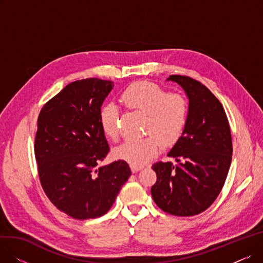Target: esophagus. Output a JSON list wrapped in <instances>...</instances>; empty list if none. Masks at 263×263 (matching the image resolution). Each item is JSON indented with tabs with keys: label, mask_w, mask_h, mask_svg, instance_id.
<instances>
[{
	"label": "esophagus",
	"mask_w": 263,
	"mask_h": 263,
	"mask_svg": "<svg viewBox=\"0 0 263 263\" xmlns=\"http://www.w3.org/2000/svg\"><path fill=\"white\" fill-rule=\"evenodd\" d=\"M143 167L142 166H131V171H132V173H136V172H139V171H141Z\"/></svg>",
	"instance_id": "34e87169"
}]
</instances>
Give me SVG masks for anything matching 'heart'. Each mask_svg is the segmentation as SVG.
I'll return each instance as SVG.
<instances>
[{
    "label": "heart",
    "instance_id": "obj_1",
    "mask_svg": "<svg viewBox=\"0 0 263 263\" xmlns=\"http://www.w3.org/2000/svg\"><path fill=\"white\" fill-rule=\"evenodd\" d=\"M121 100L128 108L139 110L147 116L145 133L150 134L140 140H131L116 148V158L133 166L153 159L161 147L171 146L182 136L189 118V103L180 93L168 92L154 83H134L121 95ZM99 120L104 134L116 142L120 135L118 108L108 103L102 106Z\"/></svg>",
    "mask_w": 263,
    "mask_h": 263
}]
</instances>
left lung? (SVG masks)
I'll return each mask as SVG.
<instances>
[{"label": "left lung", "instance_id": "left-lung-1", "mask_svg": "<svg viewBox=\"0 0 263 263\" xmlns=\"http://www.w3.org/2000/svg\"><path fill=\"white\" fill-rule=\"evenodd\" d=\"M189 98L185 130L168 153L176 162H157V182L151 195L164 212L193 216L214 202L226 181L231 164L232 141L225 109L197 80L172 74Z\"/></svg>", "mask_w": 263, "mask_h": 263}]
</instances>
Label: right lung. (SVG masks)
Returning a JSON list of instances; mask_svg holds the SVG:
<instances>
[{
	"instance_id": "add662e5",
	"label": "right lung",
	"mask_w": 263,
	"mask_h": 263,
	"mask_svg": "<svg viewBox=\"0 0 263 263\" xmlns=\"http://www.w3.org/2000/svg\"><path fill=\"white\" fill-rule=\"evenodd\" d=\"M112 81L78 80L41 108L37 120L35 158L46 195L76 219L104 215L131 176L126 161L97 167L109 147L99 113Z\"/></svg>"
}]
</instances>
